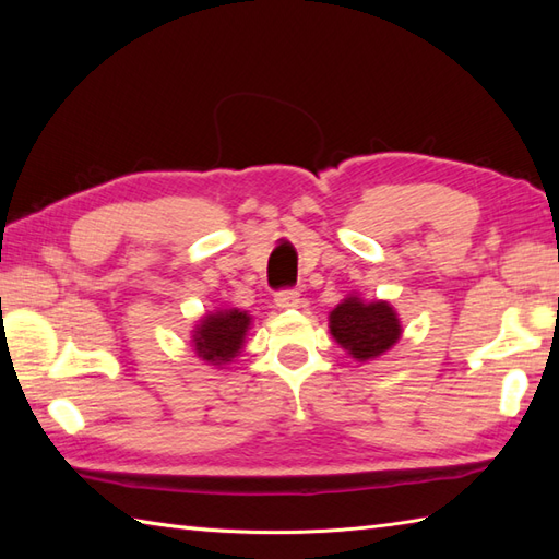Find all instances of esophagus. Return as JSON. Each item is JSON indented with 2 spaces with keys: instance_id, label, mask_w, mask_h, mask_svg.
<instances>
[{
  "instance_id": "obj_1",
  "label": "esophagus",
  "mask_w": 559,
  "mask_h": 559,
  "mask_svg": "<svg viewBox=\"0 0 559 559\" xmlns=\"http://www.w3.org/2000/svg\"><path fill=\"white\" fill-rule=\"evenodd\" d=\"M276 305L281 307V310H295V307L300 305V293L298 290H278L276 293Z\"/></svg>"
}]
</instances>
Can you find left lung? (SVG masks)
Instances as JSON below:
<instances>
[{"instance_id":"8db88e82","label":"left lung","mask_w":559,"mask_h":559,"mask_svg":"<svg viewBox=\"0 0 559 559\" xmlns=\"http://www.w3.org/2000/svg\"><path fill=\"white\" fill-rule=\"evenodd\" d=\"M329 331L353 360L367 362L396 346L401 322L386 300L365 302L358 295H348L329 312Z\"/></svg>"}]
</instances>
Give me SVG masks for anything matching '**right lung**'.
<instances>
[{
  "label": "right lung",
  "instance_id": "obj_1",
  "mask_svg": "<svg viewBox=\"0 0 559 559\" xmlns=\"http://www.w3.org/2000/svg\"><path fill=\"white\" fill-rule=\"evenodd\" d=\"M249 324H252V317L237 307L206 314L192 336L197 355L209 365H228L235 355H240Z\"/></svg>",
  "mask_w": 559,
  "mask_h": 559
}]
</instances>
